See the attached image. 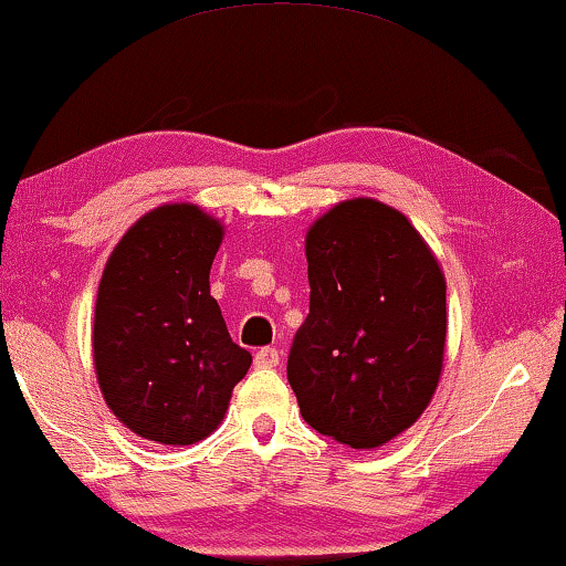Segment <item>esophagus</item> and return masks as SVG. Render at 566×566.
<instances>
[{"mask_svg": "<svg viewBox=\"0 0 566 566\" xmlns=\"http://www.w3.org/2000/svg\"><path fill=\"white\" fill-rule=\"evenodd\" d=\"M277 360H281V355H277L275 347H260V350L254 353V366L258 368H275Z\"/></svg>", "mask_w": 566, "mask_h": 566, "instance_id": "esophagus-1", "label": "esophagus"}]
</instances>
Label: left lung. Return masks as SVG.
Instances as JSON below:
<instances>
[{"label": "left lung", "instance_id": "8db88e82", "mask_svg": "<svg viewBox=\"0 0 566 566\" xmlns=\"http://www.w3.org/2000/svg\"><path fill=\"white\" fill-rule=\"evenodd\" d=\"M308 314L289 353L301 415L350 448L405 432L436 394L446 281L417 229L370 198L308 229Z\"/></svg>", "mask_w": 566, "mask_h": 566}]
</instances>
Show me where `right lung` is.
I'll list each match as a JSON object with an SVG mask.
<instances>
[{
	"label": "right lung",
	"instance_id": "obj_1",
	"mask_svg": "<svg viewBox=\"0 0 566 566\" xmlns=\"http://www.w3.org/2000/svg\"><path fill=\"white\" fill-rule=\"evenodd\" d=\"M221 237L200 208L161 206L107 260L92 332L97 381L113 415L146 440L211 436L252 366L208 283Z\"/></svg>",
	"mask_w": 566,
	"mask_h": 566
}]
</instances>
